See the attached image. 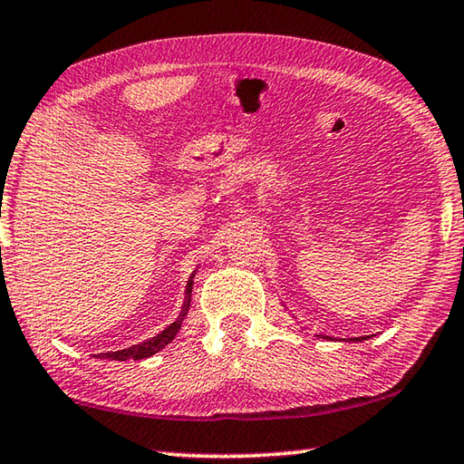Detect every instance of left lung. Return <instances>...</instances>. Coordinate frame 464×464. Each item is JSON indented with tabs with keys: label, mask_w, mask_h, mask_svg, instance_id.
I'll list each match as a JSON object with an SVG mask.
<instances>
[{
	"label": "left lung",
	"mask_w": 464,
	"mask_h": 464,
	"mask_svg": "<svg viewBox=\"0 0 464 464\" xmlns=\"http://www.w3.org/2000/svg\"><path fill=\"white\" fill-rule=\"evenodd\" d=\"M317 337H324V340H332V335H324V334H319ZM364 340H371V335H360V337H348V340H343V342H364Z\"/></svg>",
	"instance_id": "1"
}]
</instances>
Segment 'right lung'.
Returning a JSON list of instances; mask_svg holds the SVG:
<instances>
[{"mask_svg": "<svg viewBox=\"0 0 464 464\" xmlns=\"http://www.w3.org/2000/svg\"><path fill=\"white\" fill-rule=\"evenodd\" d=\"M194 270L190 274V278H188V285H186V290H184V303H182V311H179L178 319L174 321V324H169L163 332H160L153 337H149V340L140 342V343H135L130 345V348H122V350H116V352H102V354H98V358H104V360H119V362H124V360H143V358H149L157 354V352L166 348V345L174 340V337L178 335L179 327H182V321L184 317L188 315V309H190V301H192V286H194V276H196Z\"/></svg>", "mask_w": 464, "mask_h": 464, "instance_id": "right-lung-1", "label": "right lung"}]
</instances>
